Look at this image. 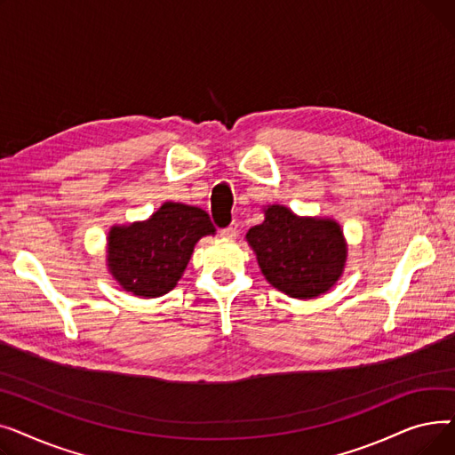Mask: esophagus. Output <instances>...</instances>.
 Instances as JSON below:
<instances>
[{"instance_id": "obj_1", "label": "esophagus", "mask_w": 455, "mask_h": 455, "mask_svg": "<svg viewBox=\"0 0 455 455\" xmlns=\"http://www.w3.org/2000/svg\"><path fill=\"white\" fill-rule=\"evenodd\" d=\"M237 234H240V227H237V223H232L227 228H221V235L225 237V240H234Z\"/></svg>"}]
</instances>
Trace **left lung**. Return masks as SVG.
<instances>
[{
  "label": "left lung",
  "instance_id": "8db88e82",
  "mask_svg": "<svg viewBox=\"0 0 455 455\" xmlns=\"http://www.w3.org/2000/svg\"><path fill=\"white\" fill-rule=\"evenodd\" d=\"M247 242L271 285L295 299L328 291L341 276L347 247L336 221L297 218L285 206L266 210V221L249 228Z\"/></svg>",
  "mask_w": 455,
  "mask_h": 455
}]
</instances>
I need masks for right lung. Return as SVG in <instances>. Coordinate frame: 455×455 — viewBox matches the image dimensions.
I'll list each match as a JSON object with an SVG mask.
<instances>
[{"mask_svg": "<svg viewBox=\"0 0 455 455\" xmlns=\"http://www.w3.org/2000/svg\"><path fill=\"white\" fill-rule=\"evenodd\" d=\"M213 232L204 210L165 203L149 221L110 230V273L124 290L138 297L165 295L182 276L196 243Z\"/></svg>", "mask_w": 455, "mask_h": 455, "instance_id": "add662e5", "label": "right lung"}]
</instances>
